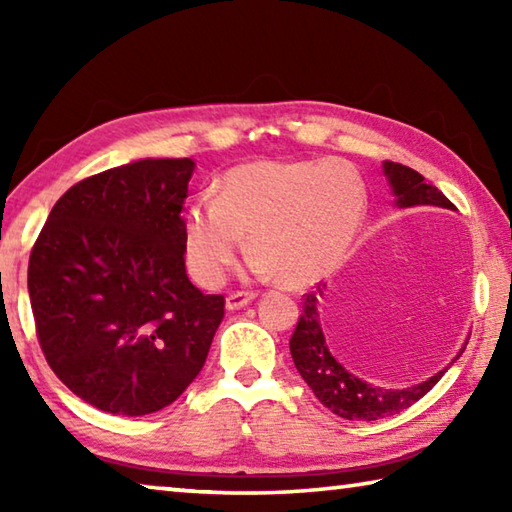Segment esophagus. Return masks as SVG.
I'll return each mask as SVG.
<instances>
[{"mask_svg": "<svg viewBox=\"0 0 512 512\" xmlns=\"http://www.w3.org/2000/svg\"><path fill=\"white\" fill-rule=\"evenodd\" d=\"M255 298H257V293H253V291H237V293H230V296L225 298V307H228L230 311H235V309H241V307L250 305V302H253Z\"/></svg>", "mask_w": 512, "mask_h": 512, "instance_id": "1", "label": "esophagus"}]
</instances>
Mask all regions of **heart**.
Instances as JSON below:
<instances>
[{"instance_id": "1", "label": "heart", "mask_w": 512, "mask_h": 512, "mask_svg": "<svg viewBox=\"0 0 512 512\" xmlns=\"http://www.w3.org/2000/svg\"><path fill=\"white\" fill-rule=\"evenodd\" d=\"M368 212V189L350 162L253 160L221 176L214 201L185 214V255L194 280L216 289L248 237L255 271L305 289L343 264Z\"/></svg>"}]
</instances>
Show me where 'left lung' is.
<instances>
[{"instance_id": "obj_1", "label": "left lung", "mask_w": 512, "mask_h": 512, "mask_svg": "<svg viewBox=\"0 0 512 512\" xmlns=\"http://www.w3.org/2000/svg\"><path fill=\"white\" fill-rule=\"evenodd\" d=\"M384 176L388 178V185L393 189L397 207L436 205L454 210V203L438 187L424 183L420 173L413 171L411 167L386 160ZM325 305L327 287L325 284H318L316 291L307 293L305 302H302V314L298 318L296 332H293L289 341V348L302 379L307 381V386L314 391L320 404L327 406L339 418L370 422L400 413L418 402L420 397L427 395L447 372V368L440 370L427 381H422V384L402 388V391L372 386L368 381L354 377L352 372L341 366L325 341ZM463 350L458 352V357H461Z\"/></svg>"}]
</instances>
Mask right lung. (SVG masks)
<instances>
[{"label":"right lung","mask_w":512,"mask_h":512,"mask_svg":"<svg viewBox=\"0 0 512 512\" xmlns=\"http://www.w3.org/2000/svg\"><path fill=\"white\" fill-rule=\"evenodd\" d=\"M194 160H137L69 187L29 257L45 359L115 415H146L192 384L223 320L185 271L183 205Z\"/></svg>","instance_id":"obj_1"}]
</instances>
